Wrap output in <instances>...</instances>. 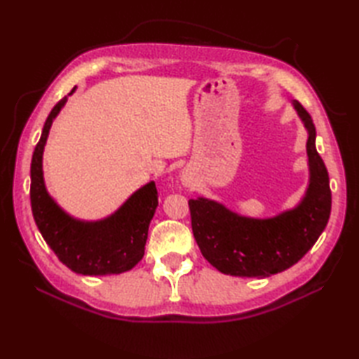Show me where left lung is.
<instances>
[{
	"label": "left lung",
	"mask_w": 359,
	"mask_h": 359,
	"mask_svg": "<svg viewBox=\"0 0 359 359\" xmlns=\"http://www.w3.org/2000/svg\"><path fill=\"white\" fill-rule=\"evenodd\" d=\"M307 129L309 187L294 208L269 219L241 216L216 201L191 199V226L203 257L224 274L269 278L294 265L315 245L329 222L332 193L329 172L316 151L310 114L293 100Z\"/></svg>",
	"instance_id": "1"
}]
</instances>
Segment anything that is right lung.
I'll use <instances>...</instances> for the list:
<instances>
[{
	"instance_id": "obj_1",
	"label": "right lung",
	"mask_w": 359,
	"mask_h": 359,
	"mask_svg": "<svg viewBox=\"0 0 359 359\" xmlns=\"http://www.w3.org/2000/svg\"><path fill=\"white\" fill-rule=\"evenodd\" d=\"M75 88L71 90L74 94ZM69 94V95H71ZM62 98L46 118L40 142L30 163V205L43 239L67 269L85 276L120 274L142 261L148 228L158 205L154 182L143 185L111 216L100 220H80L67 215L52 199L44 185L43 151L52 121L62 111Z\"/></svg>"
}]
</instances>
